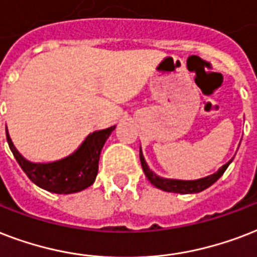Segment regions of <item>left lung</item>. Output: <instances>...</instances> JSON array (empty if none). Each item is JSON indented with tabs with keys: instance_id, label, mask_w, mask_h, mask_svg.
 Instances as JSON below:
<instances>
[{
	"instance_id": "8db88e82",
	"label": "left lung",
	"mask_w": 257,
	"mask_h": 257,
	"mask_svg": "<svg viewBox=\"0 0 257 257\" xmlns=\"http://www.w3.org/2000/svg\"><path fill=\"white\" fill-rule=\"evenodd\" d=\"M139 160H141V165H142L143 173L147 177V180L150 181L151 184L154 185L156 188L162 189L165 192H172V193H182V194H188V193H198L205 190L206 188H209L210 185H213L220 177L224 174L226 168L229 166V162H226L221 169H218L217 173H214L212 176L205 177L201 180L196 181H178V180H166V178H161V177L156 176L154 173L151 172L150 169L147 168L145 158L142 156V151L139 150Z\"/></svg>"
}]
</instances>
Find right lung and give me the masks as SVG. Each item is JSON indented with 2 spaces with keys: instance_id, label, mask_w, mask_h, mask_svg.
I'll return each instance as SVG.
<instances>
[{
  "instance_id": "add662e5",
  "label": "right lung",
  "mask_w": 257,
  "mask_h": 257,
  "mask_svg": "<svg viewBox=\"0 0 257 257\" xmlns=\"http://www.w3.org/2000/svg\"><path fill=\"white\" fill-rule=\"evenodd\" d=\"M114 130L115 126L106 130L95 131L87 137L79 150L72 156L51 164H32L16 150L8 130L7 139L16 161L32 182L48 192L71 194L84 190L93 184L97 176L100 151Z\"/></svg>"
}]
</instances>
